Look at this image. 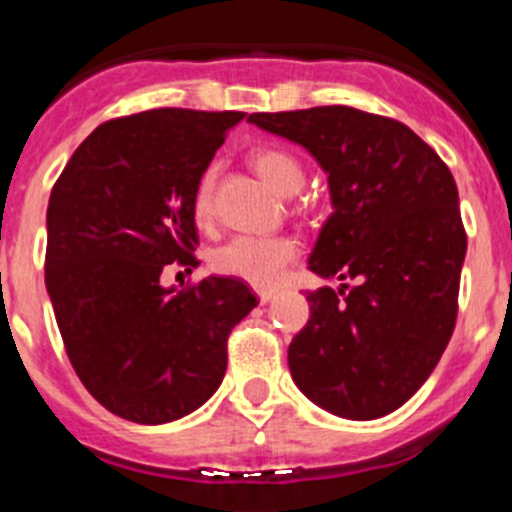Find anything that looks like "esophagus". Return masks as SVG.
<instances>
[{"label": "esophagus", "instance_id": "esophagus-1", "mask_svg": "<svg viewBox=\"0 0 512 512\" xmlns=\"http://www.w3.org/2000/svg\"><path fill=\"white\" fill-rule=\"evenodd\" d=\"M257 298H260V303H270V300L275 298V290H272V288H257Z\"/></svg>", "mask_w": 512, "mask_h": 512}]
</instances>
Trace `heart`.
<instances>
[{
	"label": "heart",
	"instance_id": "b5f03b06",
	"mask_svg": "<svg viewBox=\"0 0 512 512\" xmlns=\"http://www.w3.org/2000/svg\"><path fill=\"white\" fill-rule=\"evenodd\" d=\"M252 169L262 181L280 197H293L303 186L305 174L300 161L285 148L260 146L250 154ZM214 181H217V164H209L199 176L191 197V212L199 224L212 217ZM298 242L293 237H232L209 255L212 270L229 275V278L245 280L255 288H267L283 280L288 267L298 260Z\"/></svg>",
	"mask_w": 512,
	"mask_h": 512
}]
</instances>
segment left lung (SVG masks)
Returning a JSON list of instances; mask_svg holds the SVG:
<instances>
[{"mask_svg": "<svg viewBox=\"0 0 512 512\" xmlns=\"http://www.w3.org/2000/svg\"><path fill=\"white\" fill-rule=\"evenodd\" d=\"M323 166L333 214L308 267L351 280L308 293L310 318L288 348L298 389L343 419H379L417 394L457 321L467 252L452 171L394 118L348 105L252 113Z\"/></svg>", "mask_w": 512, "mask_h": 512, "instance_id": "left-lung-1", "label": "left lung"}]
</instances>
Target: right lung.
<instances>
[{"label": "right lung", "instance_id": "obj_1", "mask_svg": "<svg viewBox=\"0 0 512 512\" xmlns=\"http://www.w3.org/2000/svg\"><path fill=\"white\" fill-rule=\"evenodd\" d=\"M240 111L156 108L105 121L47 204L45 285L75 374L108 412L164 424L219 389L227 338L257 305L237 278L161 285L197 267L191 197Z\"/></svg>", "mask_w": 512, "mask_h": 512}]
</instances>
